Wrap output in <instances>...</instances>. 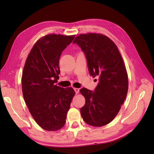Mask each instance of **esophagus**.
Returning a JSON list of instances; mask_svg holds the SVG:
<instances>
[{
    "instance_id": "1",
    "label": "esophagus",
    "mask_w": 154,
    "mask_h": 154,
    "mask_svg": "<svg viewBox=\"0 0 154 154\" xmlns=\"http://www.w3.org/2000/svg\"><path fill=\"white\" fill-rule=\"evenodd\" d=\"M74 91H75V92L76 94H79V88H74Z\"/></svg>"
}]
</instances>
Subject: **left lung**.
<instances>
[{"label":"left lung","mask_w":154,"mask_h":154,"mask_svg":"<svg viewBox=\"0 0 154 154\" xmlns=\"http://www.w3.org/2000/svg\"><path fill=\"white\" fill-rule=\"evenodd\" d=\"M73 42L84 52L90 75L99 78L94 92L80 90L85 99L80 114L87 124L104 126L118 114L127 94L128 75L122 55L115 43L102 34H81Z\"/></svg>","instance_id":"left-lung-1"}]
</instances>
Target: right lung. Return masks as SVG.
<instances>
[{"mask_svg":"<svg viewBox=\"0 0 154 154\" xmlns=\"http://www.w3.org/2000/svg\"><path fill=\"white\" fill-rule=\"evenodd\" d=\"M75 36L50 34L40 37L23 66L21 82L24 100L36 123L47 131L63 127L75 94L73 88H64L55 84L60 72L61 54Z\"/></svg>","mask_w":154,"mask_h":154,"instance_id":"1","label":"right lung"}]
</instances>
